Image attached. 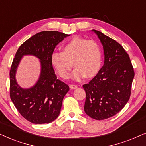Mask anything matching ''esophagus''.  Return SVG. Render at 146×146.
<instances>
[{
    "label": "esophagus",
    "instance_id": "34e87169",
    "mask_svg": "<svg viewBox=\"0 0 146 146\" xmlns=\"http://www.w3.org/2000/svg\"><path fill=\"white\" fill-rule=\"evenodd\" d=\"M69 87H70V89H77V85H73V84H72V85H69Z\"/></svg>",
    "mask_w": 146,
    "mask_h": 146
}]
</instances>
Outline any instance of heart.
Segmentation results:
<instances>
[{
  "mask_svg": "<svg viewBox=\"0 0 146 146\" xmlns=\"http://www.w3.org/2000/svg\"><path fill=\"white\" fill-rule=\"evenodd\" d=\"M50 63L60 76L67 79L71 76L73 63L75 69L73 78L79 81L86 76H95L102 63V51L96 40L75 36L66 42L63 52H54Z\"/></svg>",
  "mask_w": 146,
  "mask_h": 146,
  "instance_id": "heart-1",
  "label": "heart"
}]
</instances>
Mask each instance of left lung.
Listing matches in <instances>:
<instances>
[{
  "label": "left lung",
  "instance_id": "left-lung-1",
  "mask_svg": "<svg viewBox=\"0 0 146 146\" xmlns=\"http://www.w3.org/2000/svg\"><path fill=\"white\" fill-rule=\"evenodd\" d=\"M93 31L103 44L105 61L98 74L83 85L86 93L84 110L93 119L103 120L116 115L127 104L135 73L123 46L100 31Z\"/></svg>",
  "mask_w": 146,
  "mask_h": 146
}]
</instances>
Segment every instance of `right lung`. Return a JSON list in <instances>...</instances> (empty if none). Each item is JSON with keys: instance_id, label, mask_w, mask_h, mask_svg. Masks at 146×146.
<instances>
[{"instance_id": "obj_1", "label": "right lung", "mask_w": 146, "mask_h": 146, "mask_svg": "<svg viewBox=\"0 0 146 146\" xmlns=\"http://www.w3.org/2000/svg\"><path fill=\"white\" fill-rule=\"evenodd\" d=\"M70 35L54 31H41L23 42L17 50L10 71V97L25 119L35 124L48 123L59 116L69 85L57 79L50 57L55 46ZM38 57L42 64L40 79L33 87L23 89L15 74L23 55Z\"/></svg>"}]
</instances>
